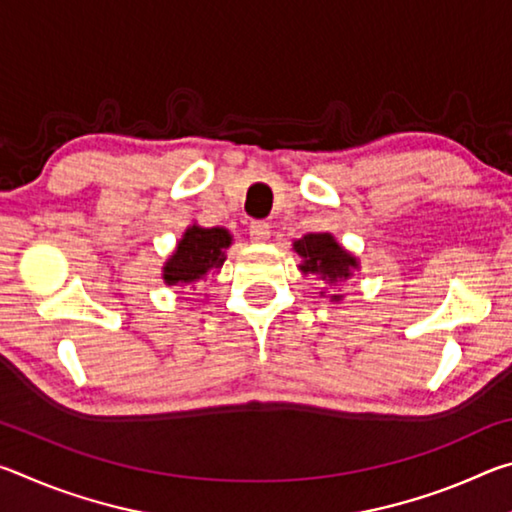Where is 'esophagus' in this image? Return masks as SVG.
Instances as JSON below:
<instances>
[{
  "mask_svg": "<svg viewBox=\"0 0 512 512\" xmlns=\"http://www.w3.org/2000/svg\"><path fill=\"white\" fill-rule=\"evenodd\" d=\"M248 232H250V239L255 241V244H262L268 237H271V225L266 221H253L248 225Z\"/></svg>",
  "mask_w": 512,
  "mask_h": 512,
  "instance_id": "1",
  "label": "esophagus"
}]
</instances>
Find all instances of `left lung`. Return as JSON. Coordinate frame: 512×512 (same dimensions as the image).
Here are the masks:
<instances>
[{"instance_id":"obj_1","label":"left lung","mask_w":512,"mask_h":512,"mask_svg":"<svg viewBox=\"0 0 512 512\" xmlns=\"http://www.w3.org/2000/svg\"><path fill=\"white\" fill-rule=\"evenodd\" d=\"M296 253L302 257V273H314L325 277L327 282L348 280L352 268H357V259L336 244L332 235L318 232V235H305L298 239ZM336 298V296H334Z\"/></svg>"}]
</instances>
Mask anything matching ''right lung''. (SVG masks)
Segmentation results:
<instances>
[{
    "instance_id": "right-lung-1",
    "label": "right lung",
    "mask_w": 512,
    "mask_h": 512,
    "mask_svg": "<svg viewBox=\"0 0 512 512\" xmlns=\"http://www.w3.org/2000/svg\"><path fill=\"white\" fill-rule=\"evenodd\" d=\"M230 241L228 230L192 225L164 266V280L167 284H189L210 271H219L225 262L223 250L230 246Z\"/></svg>"
}]
</instances>
